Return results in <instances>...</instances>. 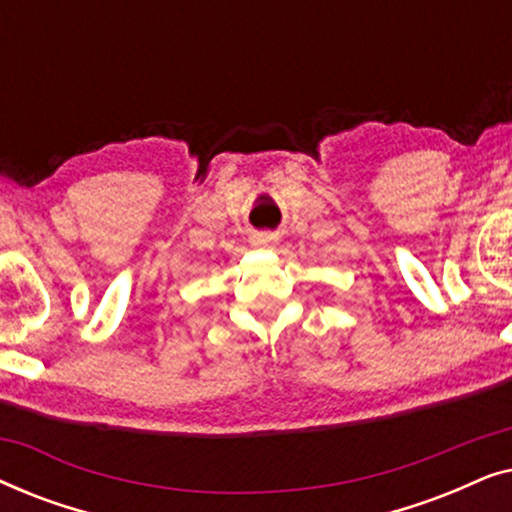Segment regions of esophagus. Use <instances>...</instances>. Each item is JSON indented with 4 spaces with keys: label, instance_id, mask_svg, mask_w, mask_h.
Instances as JSON below:
<instances>
[{
    "label": "esophagus",
    "instance_id": "1",
    "mask_svg": "<svg viewBox=\"0 0 512 512\" xmlns=\"http://www.w3.org/2000/svg\"><path fill=\"white\" fill-rule=\"evenodd\" d=\"M251 242H254L256 247H275V244L279 242V235H275V233H256L254 237H251Z\"/></svg>",
    "mask_w": 512,
    "mask_h": 512
}]
</instances>
